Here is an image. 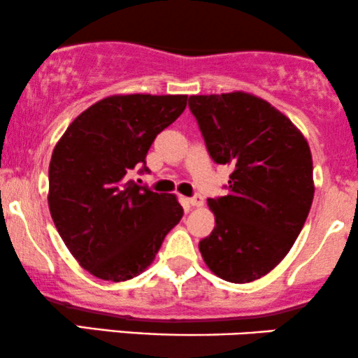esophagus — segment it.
Masks as SVG:
<instances>
[{
  "instance_id": "esophagus-1",
  "label": "esophagus",
  "mask_w": 358,
  "mask_h": 358,
  "mask_svg": "<svg viewBox=\"0 0 358 358\" xmlns=\"http://www.w3.org/2000/svg\"><path fill=\"white\" fill-rule=\"evenodd\" d=\"M190 205L192 206H201L203 205V196L200 195V193H196V195H193L190 198Z\"/></svg>"
}]
</instances>
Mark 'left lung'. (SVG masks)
Listing matches in <instances>:
<instances>
[{
	"label": "left lung",
	"instance_id": "8db88e82",
	"mask_svg": "<svg viewBox=\"0 0 358 358\" xmlns=\"http://www.w3.org/2000/svg\"><path fill=\"white\" fill-rule=\"evenodd\" d=\"M188 108L212 160L234 166L228 195L208 198L215 228L200 240L201 257L227 282H253L283 260L308 217L315 192L308 143L253 94H196Z\"/></svg>",
	"mask_w": 358,
	"mask_h": 358
}]
</instances>
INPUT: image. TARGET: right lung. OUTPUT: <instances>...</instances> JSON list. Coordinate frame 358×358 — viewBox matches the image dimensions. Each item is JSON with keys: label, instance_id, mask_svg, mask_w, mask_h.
<instances>
[{"label": "right lung", "instance_id": "right-lung-1", "mask_svg": "<svg viewBox=\"0 0 358 358\" xmlns=\"http://www.w3.org/2000/svg\"><path fill=\"white\" fill-rule=\"evenodd\" d=\"M185 106L187 94L105 98L76 116L55 146L51 218L71 255L94 277L123 282L140 275L182 220L175 195L152 192L128 173H148L150 146Z\"/></svg>", "mask_w": 358, "mask_h": 358}]
</instances>
